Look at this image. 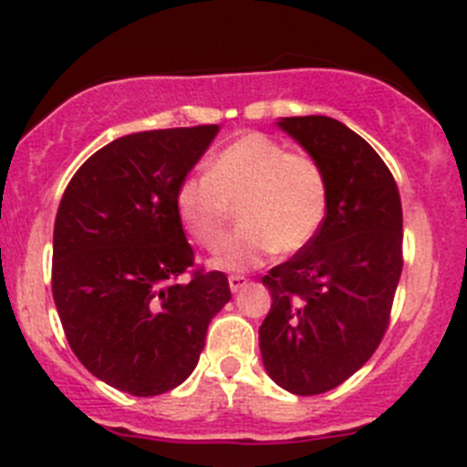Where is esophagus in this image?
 <instances>
[{"mask_svg": "<svg viewBox=\"0 0 467 467\" xmlns=\"http://www.w3.org/2000/svg\"><path fill=\"white\" fill-rule=\"evenodd\" d=\"M228 285H230V291H239V289H244V286L248 285V277H244V275H230V277H228Z\"/></svg>", "mask_w": 467, "mask_h": 467, "instance_id": "1", "label": "esophagus"}]
</instances>
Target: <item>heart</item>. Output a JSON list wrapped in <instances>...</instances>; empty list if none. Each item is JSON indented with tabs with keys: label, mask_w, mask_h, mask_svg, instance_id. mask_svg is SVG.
Listing matches in <instances>:
<instances>
[{
	"label": "heart",
	"mask_w": 467,
	"mask_h": 467,
	"mask_svg": "<svg viewBox=\"0 0 467 467\" xmlns=\"http://www.w3.org/2000/svg\"><path fill=\"white\" fill-rule=\"evenodd\" d=\"M233 207L242 228L212 264L248 271L317 237L329 212L327 173L314 155L244 133L207 160L205 176L185 178L176 190L178 221L205 251L221 248Z\"/></svg>",
	"instance_id": "obj_1"
}]
</instances>
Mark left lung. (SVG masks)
<instances>
[{"instance_id":"1","label":"left lung","mask_w":467,"mask_h":467,"mask_svg":"<svg viewBox=\"0 0 467 467\" xmlns=\"http://www.w3.org/2000/svg\"><path fill=\"white\" fill-rule=\"evenodd\" d=\"M282 130L323 164L329 212L317 237L262 277L271 312L260 327L268 378L296 395L337 389L373 357L402 273V203L393 173L364 138L323 115Z\"/></svg>"}]
</instances>
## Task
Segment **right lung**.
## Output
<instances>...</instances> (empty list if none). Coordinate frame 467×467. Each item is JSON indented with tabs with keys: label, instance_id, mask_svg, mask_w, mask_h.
<instances>
[{
	"label": "right lung",
	"instance_id": "obj_1",
	"mask_svg": "<svg viewBox=\"0 0 467 467\" xmlns=\"http://www.w3.org/2000/svg\"><path fill=\"white\" fill-rule=\"evenodd\" d=\"M216 133L124 135L89 155L60 199L51 291L65 337L94 378L138 398L190 378L230 300L225 273L194 264L176 214L178 185Z\"/></svg>",
	"mask_w": 467,
	"mask_h": 467
}]
</instances>
